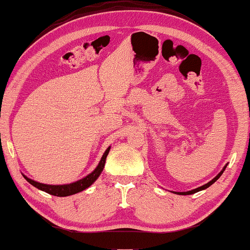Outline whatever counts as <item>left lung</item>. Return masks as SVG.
I'll return each instance as SVG.
<instances>
[{"instance_id": "8db88e82", "label": "left lung", "mask_w": 250, "mask_h": 250, "mask_svg": "<svg viewBox=\"0 0 250 250\" xmlns=\"http://www.w3.org/2000/svg\"><path fill=\"white\" fill-rule=\"evenodd\" d=\"M226 167H227V165H226V167H223V170H222V171H221V172H220V173H219V174H217V175H216V177L213 179V180H210V181L208 182V184L204 185V186H202V187H199V188H196V189H194V190H190V191H186V192H177V194H179V195H192V194H195V192H197V191L204 190V189L208 188V187H209V186H212V185L214 184V182H215V181L217 180V179H219V178L221 177V175H222V173H223V171H224V170H226Z\"/></svg>"}]
</instances>
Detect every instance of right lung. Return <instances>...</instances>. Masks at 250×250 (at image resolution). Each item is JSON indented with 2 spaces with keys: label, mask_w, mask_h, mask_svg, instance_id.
<instances>
[{
  "label": "right lung",
  "mask_w": 250,
  "mask_h": 250,
  "mask_svg": "<svg viewBox=\"0 0 250 250\" xmlns=\"http://www.w3.org/2000/svg\"><path fill=\"white\" fill-rule=\"evenodd\" d=\"M110 148L111 147H108V148L105 150L104 155L102 156V159L100 161V163H98L97 167L95 168V170L91 172L90 174H88L87 177L82 179V180L73 182V184L61 185V186L44 185V184H40V182L31 180V179L24 177V175L23 177L28 182H29L30 185H33L34 187L38 188L40 190L47 192V194H50V195L58 196V197H65V196H70V195H75V194H77V192H80V191L85 190L86 188H88L89 186L93 185L94 182L96 181V179L100 177V174L102 173V171H103V168H104L105 161H106V156H107L108 152H110Z\"/></svg>",
  "instance_id": "right-lung-1"
}]
</instances>
